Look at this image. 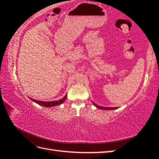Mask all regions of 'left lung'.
<instances>
[{
    "mask_svg": "<svg viewBox=\"0 0 159 159\" xmlns=\"http://www.w3.org/2000/svg\"><path fill=\"white\" fill-rule=\"evenodd\" d=\"M93 104H94V106H96L98 109H103V110H113V109H117V107H101V106H98L96 104L94 103L93 102H92Z\"/></svg>",
    "mask_w": 159,
    "mask_h": 159,
    "instance_id": "obj_1",
    "label": "left lung"
}]
</instances>
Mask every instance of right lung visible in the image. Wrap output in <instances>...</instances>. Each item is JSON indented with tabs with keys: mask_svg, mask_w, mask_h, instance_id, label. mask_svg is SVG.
<instances>
[{
	"mask_svg": "<svg viewBox=\"0 0 159 159\" xmlns=\"http://www.w3.org/2000/svg\"><path fill=\"white\" fill-rule=\"evenodd\" d=\"M67 98V94L64 96L62 99H60L59 100H56V101H49V102H46V101H40V100H36L31 98H29L33 102L38 104L39 105H41L45 107H55V106H58L59 104H62L64 101L66 100Z\"/></svg>",
	"mask_w": 159,
	"mask_h": 159,
	"instance_id": "right-lung-1",
	"label": "right lung"
}]
</instances>
